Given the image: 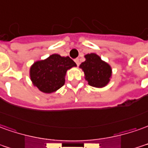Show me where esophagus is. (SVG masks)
Returning <instances> with one entry per match:
<instances>
[{"instance_id": "obj_1", "label": "esophagus", "mask_w": 148, "mask_h": 148, "mask_svg": "<svg viewBox=\"0 0 148 148\" xmlns=\"http://www.w3.org/2000/svg\"><path fill=\"white\" fill-rule=\"evenodd\" d=\"M74 61H75V62L77 64V66H79V63H80V62H79V59H78V58H76Z\"/></svg>"}]
</instances>
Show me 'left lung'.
<instances>
[{
  "mask_svg": "<svg viewBox=\"0 0 148 148\" xmlns=\"http://www.w3.org/2000/svg\"><path fill=\"white\" fill-rule=\"evenodd\" d=\"M85 62L79 67L84 72L85 79L88 84L96 88H103L110 81L112 69L109 64L94 53L85 55Z\"/></svg>",
  "mask_w": 148,
  "mask_h": 148,
  "instance_id": "8db88e82",
  "label": "left lung"
}]
</instances>
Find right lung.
Returning a JSON list of instances; mask_svg holds the SVG:
<instances>
[{
	"mask_svg": "<svg viewBox=\"0 0 148 148\" xmlns=\"http://www.w3.org/2000/svg\"><path fill=\"white\" fill-rule=\"evenodd\" d=\"M76 63L69 57L52 54L44 60L35 62L29 69V76L33 85L40 91L51 94L65 84L66 71Z\"/></svg>",
	"mask_w": 148,
	"mask_h": 148,
	"instance_id": "add662e5",
	"label": "right lung"
}]
</instances>
